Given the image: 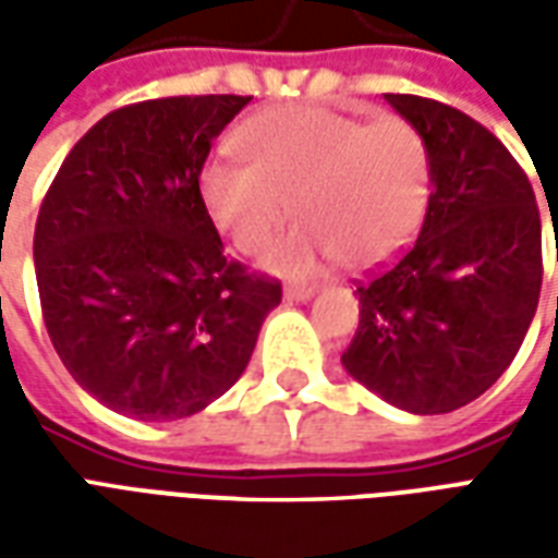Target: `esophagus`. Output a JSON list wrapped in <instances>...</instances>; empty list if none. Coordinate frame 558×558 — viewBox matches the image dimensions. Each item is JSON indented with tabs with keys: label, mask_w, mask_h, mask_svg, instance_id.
<instances>
[{
	"label": "esophagus",
	"mask_w": 558,
	"mask_h": 558,
	"mask_svg": "<svg viewBox=\"0 0 558 558\" xmlns=\"http://www.w3.org/2000/svg\"><path fill=\"white\" fill-rule=\"evenodd\" d=\"M311 295H314V287H299V283L283 290V299H287V302H307Z\"/></svg>",
	"instance_id": "1"
}]
</instances>
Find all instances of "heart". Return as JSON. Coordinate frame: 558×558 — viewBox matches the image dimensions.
Masks as SVG:
<instances>
[{"label":"heart","mask_w":558,"mask_h":558,"mask_svg":"<svg viewBox=\"0 0 558 558\" xmlns=\"http://www.w3.org/2000/svg\"><path fill=\"white\" fill-rule=\"evenodd\" d=\"M244 158H211L196 187L208 220L254 256L290 218L302 227L266 254L280 275H311L343 256L371 268L407 247L430 203V148L403 116L367 122L331 107H278L239 131Z\"/></svg>","instance_id":"heart-1"}]
</instances>
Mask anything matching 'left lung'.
I'll return each mask as SVG.
<instances>
[{"label": "left lung", "instance_id": "1", "mask_svg": "<svg viewBox=\"0 0 558 558\" xmlns=\"http://www.w3.org/2000/svg\"><path fill=\"white\" fill-rule=\"evenodd\" d=\"M427 140L433 187L418 239L359 280L340 355L398 410L466 407L514 362L541 295V215L514 155L487 128L421 95H386Z\"/></svg>", "mask_w": 558, "mask_h": 558}]
</instances>
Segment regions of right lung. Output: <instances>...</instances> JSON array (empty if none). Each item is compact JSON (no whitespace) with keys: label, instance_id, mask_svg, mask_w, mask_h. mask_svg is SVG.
<instances>
[{"label":"right lung","instance_id":"1","mask_svg":"<svg viewBox=\"0 0 558 558\" xmlns=\"http://www.w3.org/2000/svg\"><path fill=\"white\" fill-rule=\"evenodd\" d=\"M251 95L119 107L74 143L35 223L47 335L107 410L175 421L235 386L280 280L223 254L199 199L211 140Z\"/></svg>","mask_w":558,"mask_h":558}]
</instances>
